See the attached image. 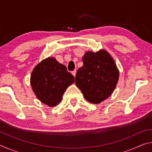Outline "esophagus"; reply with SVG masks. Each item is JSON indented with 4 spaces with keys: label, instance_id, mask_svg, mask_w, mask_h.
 Listing matches in <instances>:
<instances>
[{
    "label": "esophagus",
    "instance_id": "obj_1",
    "mask_svg": "<svg viewBox=\"0 0 152 152\" xmlns=\"http://www.w3.org/2000/svg\"><path fill=\"white\" fill-rule=\"evenodd\" d=\"M72 75L75 77L76 76V70H74L72 72Z\"/></svg>",
    "mask_w": 152,
    "mask_h": 152
}]
</instances>
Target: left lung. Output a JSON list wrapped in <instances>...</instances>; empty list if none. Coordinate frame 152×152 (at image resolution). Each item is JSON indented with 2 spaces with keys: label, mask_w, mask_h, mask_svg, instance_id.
Returning <instances> with one entry per match:
<instances>
[{
  "label": "left lung",
  "mask_w": 152,
  "mask_h": 152,
  "mask_svg": "<svg viewBox=\"0 0 152 152\" xmlns=\"http://www.w3.org/2000/svg\"><path fill=\"white\" fill-rule=\"evenodd\" d=\"M83 66L76 74L75 83L87 101L97 104L113 93L119 79L114 60L107 51H88L82 58Z\"/></svg>",
  "instance_id": "1"
}]
</instances>
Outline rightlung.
<instances>
[{"instance_id":"1","label":"right lung","mask_w":152,"mask_h":152,"mask_svg":"<svg viewBox=\"0 0 152 152\" xmlns=\"http://www.w3.org/2000/svg\"><path fill=\"white\" fill-rule=\"evenodd\" d=\"M74 82L72 74L53 58L41 61L31 76V84L36 96L50 107H54L61 101L64 92Z\"/></svg>"}]
</instances>
